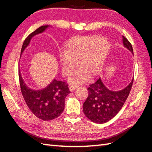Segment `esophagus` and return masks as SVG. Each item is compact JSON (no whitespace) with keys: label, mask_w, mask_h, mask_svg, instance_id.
I'll return each mask as SVG.
<instances>
[{"label":"esophagus","mask_w":152,"mask_h":152,"mask_svg":"<svg viewBox=\"0 0 152 152\" xmlns=\"http://www.w3.org/2000/svg\"><path fill=\"white\" fill-rule=\"evenodd\" d=\"M78 85H76V84H72V85H70V86H69V89H70V91H74V89H76L77 88H78Z\"/></svg>","instance_id":"1"}]
</instances>
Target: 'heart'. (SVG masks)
Segmentation results:
<instances>
[{"mask_svg":"<svg viewBox=\"0 0 152 152\" xmlns=\"http://www.w3.org/2000/svg\"><path fill=\"white\" fill-rule=\"evenodd\" d=\"M109 50L108 40L96 35L72 38L64 46V56L61 59L63 74L70 76L78 63L81 69L71 80L72 83L83 81L88 76H97L101 72Z\"/></svg>","mask_w":152,"mask_h":152,"instance_id":"b5f03b06","label":"heart"}]
</instances>
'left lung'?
<instances>
[{
  "instance_id": "left-lung-1",
  "label": "left lung",
  "mask_w": 152,
  "mask_h": 152,
  "mask_svg": "<svg viewBox=\"0 0 152 152\" xmlns=\"http://www.w3.org/2000/svg\"><path fill=\"white\" fill-rule=\"evenodd\" d=\"M124 46L133 53L132 45L123 36ZM133 80L121 91H112L103 84L101 78L90 84L88 96L83 103V110L86 116L96 124H104L112 119L121 109L129 95Z\"/></svg>"
}]
</instances>
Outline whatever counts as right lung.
I'll return each mask as SVG.
<instances>
[{
	"label": "right lung",
	"mask_w": 152,
	"mask_h": 152,
	"mask_svg": "<svg viewBox=\"0 0 152 152\" xmlns=\"http://www.w3.org/2000/svg\"><path fill=\"white\" fill-rule=\"evenodd\" d=\"M43 25L31 33L23 44L21 53L34 35L42 33L48 27ZM19 80L22 95L31 112L42 120L47 121L57 118L64 108V100L70 93L68 83L55 79L47 88L38 91L31 89L25 85L19 69Z\"/></svg>",
	"instance_id": "add662e5"
}]
</instances>
